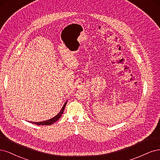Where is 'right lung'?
Returning <instances> with one entry per match:
<instances>
[{"label":"right lung","instance_id":"add662e5","mask_svg":"<svg viewBox=\"0 0 160 160\" xmlns=\"http://www.w3.org/2000/svg\"><path fill=\"white\" fill-rule=\"evenodd\" d=\"M67 102H68V101H66L64 103L63 107L62 108V109L60 110V112L58 113V114L56 115V116H55L54 117H53L52 118H51V119H50L48 120L43 121V122H31L32 123H34V124H37V125H42V126H50V125H52V123H54V122H56V121L58 120L60 118V117L62 116V114H63L64 110V108L66 107V105L67 104Z\"/></svg>","mask_w":160,"mask_h":160}]
</instances>
